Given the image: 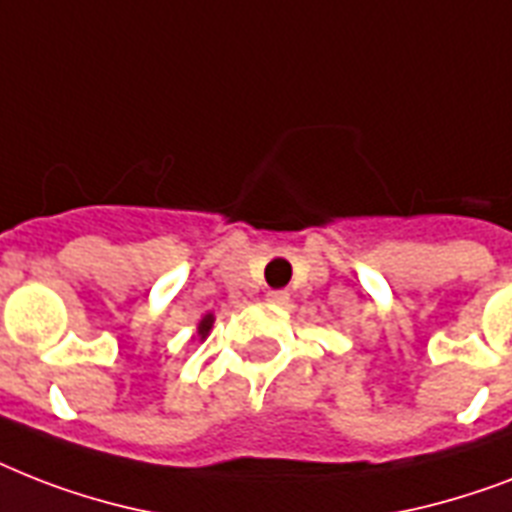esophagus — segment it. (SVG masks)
Segmentation results:
<instances>
[{"mask_svg": "<svg viewBox=\"0 0 512 512\" xmlns=\"http://www.w3.org/2000/svg\"><path fill=\"white\" fill-rule=\"evenodd\" d=\"M267 301L269 304H288V290H269Z\"/></svg>", "mask_w": 512, "mask_h": 512, "instance_id": "34e87169", "label": "esophagus"}]
</instances>
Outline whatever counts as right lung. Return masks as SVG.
<instances>
[{"label":"right lung","instance_id":"add662e5","mask_svg":"<svg viewBox=\"0 0 512 512\" xmlns=\"http://www.w3.org/2000/svg\"><path fill=\"white\" fill-rule=\"evenodd\" d=\"M211 325H214V314H206V317H203V320L198 322V335H200V338H206L208 330H211Z\"/></svg>","mask_w":512,"mask_h":512}]
</instances>
